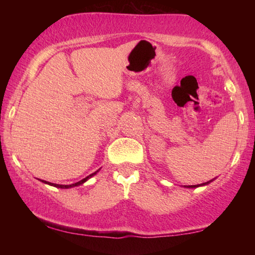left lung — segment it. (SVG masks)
<instances>
[{"mask_svg": "<svg viewBox=\"0 0 255 255\" xmlns=\"http://www.w3.org/2000/svg\"><path fill=\"white\" fill-rule=\"evenodd\" d=\"M211 181H208V182H204V183H202V184H195V186H184V187H186V188H197V187H200V186H207V184L210 183Z\"/></svg>", "mask_w": 255, "mask_h": 255, "instance_id": "left-lung-1", "label": "left lung"}]
</instances>
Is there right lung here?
<instances>
[{"instance_id":"add662e5","label":"right lung","mask_w":255,"mask_h":255,"mask_svg":"<svg viewBox=\"0 0 255 255\" xmlns=\"http://www.w3.org/2000/svg\"><path fill=\"white\" fill-rule=\"evenodd\" d=\"M97 172H99V170H97ZM97 172L93 173V174H90V175H88V176H87V177H85V179H82L81 181H79V182H76V183H73V184H57V183H51V182H47V181H44V180H41V182H44V183H46V184H50V186H53V187H57V188H62V189H67V188H73V187L80 186V184L85 183L87 180L90 179V177L95 175V174H96Z\"/></svg>"}]
</instances>
